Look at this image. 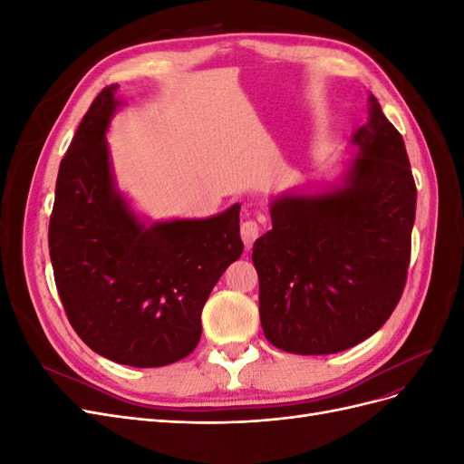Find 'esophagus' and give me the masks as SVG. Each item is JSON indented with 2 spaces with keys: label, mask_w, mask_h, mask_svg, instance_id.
I'll list each match as a JSON object with an SVG mask.
<instances>
[{
  "label": "esophagus",
  "mask_w": 464,
  "mask_h": 464,
  "mask_svg": "<svg viewBox=\"0 0 464 464\" xmlns=\"http://www.w3.org/2000/svg\"><path fill=\"white\" fill-rule=\"evenodd\" d=\"M240 232H242V240L246 244V249H249L251 246H254V242L257 240V237H259V232H261L259 222L257 220H246L242 224Z\"/></svg>",
  "instance_id": "obj_1"
}]
</instances>
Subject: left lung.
Listing matches in <instances>:
<instances>
[{
	"mask_svg": "<svg viewBox=\"0 0 464 464\" xmlns=\"http://www.w3.org/2000/svg\"><path fill=\"white\" fill-rule=\"evenodd\" d=\"M346 184L283 198L254 244L261 327L292 354H333L368 339L395 312L411 263L416 184L402 135L370 96Z\"/></svg>",
	"mask_w": 464,
	"mask_h": 464,
	"instance_id": "left-lung-1",
	"label": "left lung"
}]
</instances>
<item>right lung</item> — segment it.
<instances>
[{"label": "right lung", "instance_id": "right-lung-1", "mask_svg": "<svg viewBox=\"0 0 464 464\" xmlns=\"http://www.w3.org/2000/svg\"><path fill=\"white\" fill-rule=\"evenodd\" d=\"M116 89L94 98L62 159L50 259L82 343L125 366L160 368L193 353L210 290L242 256L240 205L205 220L139 222L110 174L104 131Z\"/></svg>", "mask_w": 464, "mask_h": 464}]
</instances>
